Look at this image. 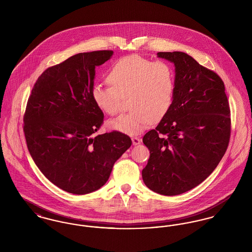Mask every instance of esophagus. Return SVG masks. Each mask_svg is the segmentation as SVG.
I'll list each match as a JSON object with an SVG mask.
<instances>
[{
	"label": "esophagus",
	"instance_id": "34e87169",
	"mask_svg": "<svg viewBox=\"0 0 252 252\" xmlns=\"http://www.w3.org/2000/svg\"><path fill=\"white\" fill-rule=\"evenodd\" d=\"M132 140V144H133V145H138V144H141V139L140 138H137V137H133V138H131Z\"/></svg>",
	"mask_w": 252,
	"mask_h": 252
}]
</instances>
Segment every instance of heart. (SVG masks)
<instances>
[{"instance_id":"obj_1","label":"heart","mask_w":252,"mask_h":252,"mask_svg":"<svg viewBox=\"0 0 252 252\" xmlns=\"http://www.w3.org/2000/svg\"><path fill=\"white\" fill-rule=\"evenodd\" d=\"M110 86L95 85L92 97L96 107L108 115L120 110L123 97L129 96L130 112L108 122V126L126 135H137L151 123L161 120L174 97L175 74L167 62H151L138 55L123 57L109 69Z\"/></svg>"}]
</instances>
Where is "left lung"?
Listing matches in <instances>:
<instances>
[{"mask_svg":"<svg viewBox=\"0 0 252 252\" xmlns=\"http://www.w3.org/2000/svg\"><path fill=\"white\" fill-rule=\"evenodd\" d=\"M175 65L172 106L143 142L150 151L142 172L153 192L177 195L196 187L216 169L228 148L230 111L216 72L183 52H159Z\"/></svg>","mask_w":252,"mask_h":252,"instance_id":"8db88e82","label":"left lung"}]
</instances>
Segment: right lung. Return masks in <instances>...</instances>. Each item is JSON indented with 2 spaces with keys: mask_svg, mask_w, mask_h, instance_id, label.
Wrapping results in <instances>:
<instances>
[{
  "mask_svg": "<svg viewBox=\"0 0 252 252\" xmlns=\"http://www.w3.org/2000/svg\"><path fill=\"white\" fill-rule=\"evenodd\" d=\"M112 55L107 50L76 54L42 72L29 96L24 117L29 153L63 191L85 194L100 189L131 145L119 131L94 135L104 120L92 97L95 67Z\"/></svg>",
  "mask_w": 252,
  "mask_h": 252,
  "instance_id": "1",
  "label": "right lung"
}]
</instances>
